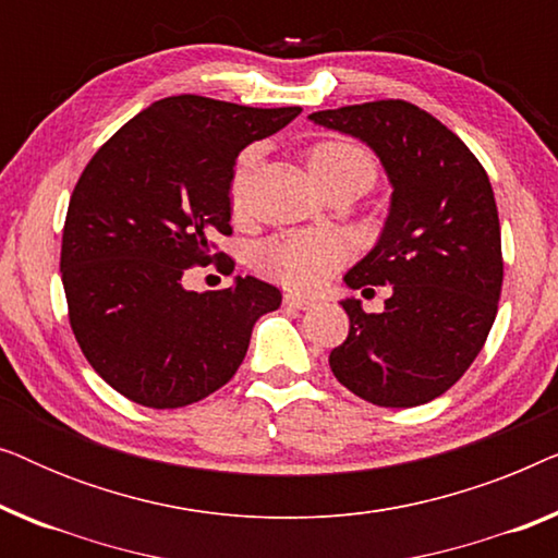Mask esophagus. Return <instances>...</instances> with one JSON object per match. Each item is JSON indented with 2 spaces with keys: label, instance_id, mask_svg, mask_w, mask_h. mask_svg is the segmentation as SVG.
Returning <instances> with one entry per match:
<instances>
[{
  "label": "esophagus",
  "instance_id": "esophagus-1",
  "mask_svg": "<svg viewBox=\"0 0 558 558\" xmlns=\"http://www.w3.org/2000/svg\"><path fill=\"white\" fill-rule=\"evenodd\" d=\"M284 304H287V307H294V310H310V307H315V300L289 292V294H284Z\"/></svg>",
  "mask_w": 558,
  "mask_h": 558
}]
</instances>
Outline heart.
<instances>
[{"mask_svg":"<svg viewBox=\"0 0 558 558\" xmlns=\"http://www.w3.org/2000/svg\"><path fill=\"white\" fill-rule=\"evenodd\" d=\"M307 167L312 180L330 178V174H355L371 185L376 178V162L363 147L350 142H319L307 151ZM248 157H243L235 167L231 197L239 208L243 197V182H246ZM348 258V243L338 233L330 231H292L274 235L258 248L256 264L264 274H269L281 284L302 289L323 287Z\"/></svg>","mask_w":558,"mask_h":558,"instance_id":"obj_1","label":"heart"}]
</instances>
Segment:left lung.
<instances>
[{
  "label": "left lung",
  "instance_id": "left-lung-1",
  "mask_svg": "<svg viewBox=\"0 0 558 558\" xmlns=\"http://www.w3.org/2000/svg\"><path fill=\"white\" fill-rule=\"evenodd\" d=\"M317 126L376 151L391 205L376 246L345 274L350 289L391 287L368 315L345 296L350 332L330 353L335 378L361 399L409 409L462 378L498 315L500 220L487 172L460 136L407 101L315 111Z\"/></svg>",
  "mask_w": 558,
  "mask_h": 558
}]
</instances>
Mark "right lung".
Masks as SVG:
<instances>
[{
    "mask_svg": "<svg viewBox=\"0 0 558 558\" xmlns=\"http://www.w3.org/2000/svg\"><path fill=\"white\" fill-rule=\"evenodd\" d=\"M300 106L251 109L170 96L126 121L83 170L60 251L68 317L94 371L129 401L180 409L218 391L246 357L251 330L281 292L235 277L190 292L182 274L231 233L233 165ZM223 266L233 271L231 258Z\"/></svg>",
    "mask_w": 558,
    "mask_h": 558,
    "instance_id": "right-lung-1",
    "label": "right lung"
}]
</instances>
